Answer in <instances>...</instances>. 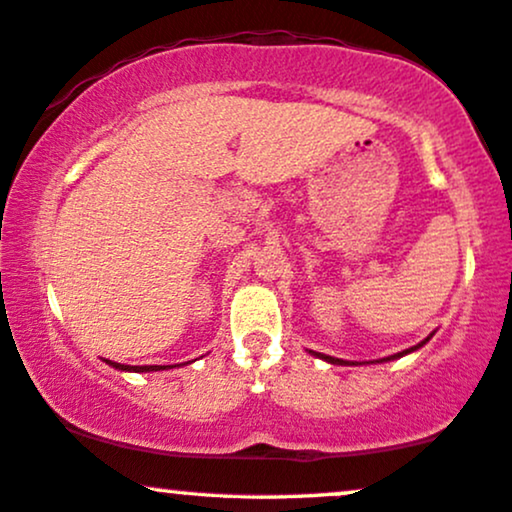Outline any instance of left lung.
I'll list each match as a JSON object with an SVG mask.
<instances>
[{
    "label": "left lung",
    "mask_w": 512,
    "mask_h": 512,
    "mask_svg": "<svg viewBox=\"0 0 512 512\" xmlns=\"http://www.w3.org/2000/svg\"><path fill=\"white\" fill-rule=\"evenodd\" d=\"M428 339L431 337H426L424 342L421 344H417V346H412V349H405V351H400V353H395V356H388V358H381L379 363H386V360H395V358H403V356H407V353H412V351H417V349H421V346H424ZM313 356H318V358H323V360H327V363H332V365H356V363H349V360H342V358H332V356H325V353H313Z\"/></svg>",
    "instance_id": "obj_1"
}]
</instances>
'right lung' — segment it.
<instances>
[{
    "instance_id": "right-lung-1",
    "label": "right lung",
    "mask_w": 512,
    "mask_h": 512,
    "mask_svg": "<svg viewBox=\"0 0 512 512\" xmlns=\"http://www.w3.org/2000/svg\"><path fill=\"white\" fill-rule=\"evenodd\" d=\"M107 365L117 367V370H124V372H159V370H168L166 365H121V363H112V360H107Z\"/></svg>"
}]
</instances>
